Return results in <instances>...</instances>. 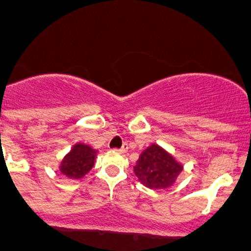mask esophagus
Here are the masks:
<instances>
[{
	"mask_svg": "<svg viewBox=\"0 0 251 251\" xmlns=\"http://www.w3.org/2000/svg\"><path fill=\"white\" fill-rule=\"evenodd\" d=\"M117 151L120 153H126V151H128V145H126H126H123L121 149H117Z\"/></svg>",
	"mask_w": 251,
	"mask_h": 251,
	"instance_id": "esophagus-1",
	"label": "esophagus"
}]
</instances>
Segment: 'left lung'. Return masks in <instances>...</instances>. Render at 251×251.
I'll list each match as a JSON object with an SVG mask.
<instances>
[{
	"instance_id": "obj_1",
	"label": "left lung",
	"mask_w": 251,
	"mask_h": 251,
	"mask_svg": "<svg viewBox=\"0 0 251 251\" xmlns=\"http://www.w3.org/2000/svg\"><path fill=\"white\" fill-rule=\"evenodd\" d=\"M182 171V163L157 144L146 148L134 166V173L139 182L150 189H167L172 187Z\"/></svg>"
}]
</instances>
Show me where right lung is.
<instances>
[{
    "mask_svg": "<svg viewBox=\"0 0 251 251\" xmlns=\"http://www.w3.org/2000/svg\"><path fill=\"white\" fill-rule=\"evenodd\" d=\"M98 150L84 143H76L62 158L59 172L69 179H81L95 165Z\"/></svg>",
    "mask_w": 251,
    "mask_h": 251,
    "instance_id": "add662e5",
    "label": "right lung"
}]
</instances>
